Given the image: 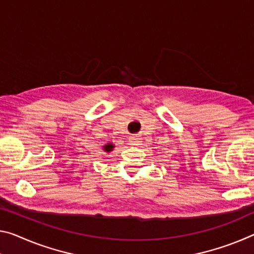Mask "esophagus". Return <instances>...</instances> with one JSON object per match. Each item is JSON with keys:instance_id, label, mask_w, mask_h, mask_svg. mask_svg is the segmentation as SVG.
Here are the masks:
<instances>
[{"instance_id": "esophagus-1", "label": "esophagus", "mask_w": 254, "mask_h": 254, "mask_svg": "<svg viewBox=\"0 0 254 254\" xmlns=\"http://www.w3.org/2000/svg\"><path fill=\"white\" fill-rule=\"evenodd\" d=\"M140 142L141 141H140V139L136 135L130 136V139H128V143H130L131 146H139Z\"/></svg>"}]
</instances>
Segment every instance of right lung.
<instances>
[{"label":"right lung","instance_id":"add662e5","mask_svg":"<svg viewBox=\"0 0 254 254\" xmlns=\"http://www.w3.org/2000/svg\"><path fill=\"white\" fill-rule=\"evenodd\" d=\"M114 144H113L112 142H110V143H106L105 146H103V150L105 151V152H111V151H113V149H114Z\"/></svg>","mask_w":254,"mask_h":254}]
</instances>
